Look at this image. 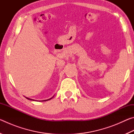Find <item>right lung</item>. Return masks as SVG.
<instances>
[{"label": "right lung", "mask_w": 134, "mask_h": 134, "mask_svg": "<svg viewBox=\"0 0 134 134\" xmlns=\"http://www.w3.org/2000/svg\"><path fill=\"white\" fill-rule=\"evenodd\" d=\"M26 99H29V98H28V97H26ZM52 98H50V99H48V100H44V101H47V100H50V99H51ZM30 100H32V99H30Z\"/></svg>", "instance_id": "obj_1"}]
</instances>
